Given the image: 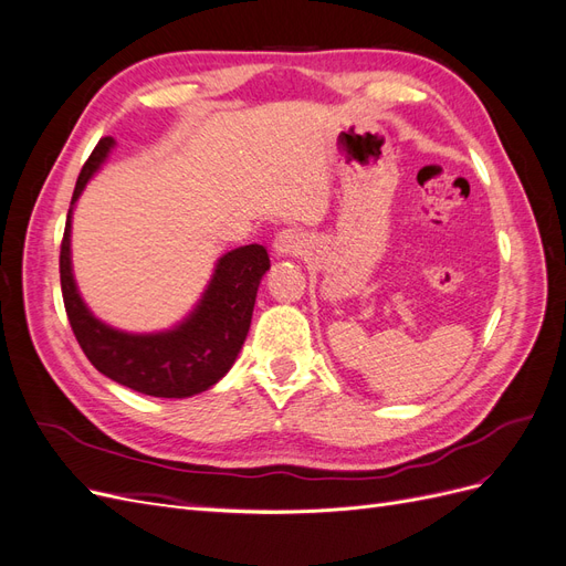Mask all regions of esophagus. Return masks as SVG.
<instances>
[{
	"mask_svg": "<svg viewBox=\"0 0 566 566\" xmlns=\"http://www.w3.org/2000/svg\"><path fill=\"white\" fill-rule=\"evenodd\" d=\"M304 250V235L297 229H283L273 238V252L276 256H297Z\"/></svg>",
	"mask_w": 566,
	"mask_h": 566,
	"instance_id": "34e87169",
	"label": "esophagus"
}]
</instances>
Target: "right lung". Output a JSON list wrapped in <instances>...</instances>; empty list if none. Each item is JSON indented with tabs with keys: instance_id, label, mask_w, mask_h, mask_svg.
<instances>
[{
	"instance_id": "add662e5",
	"label": "right lung",
	"mask_w": 566,
	"mask_h": 566,
	"mask_svg": "<svg viewBox=\"0 0 566 566\" xmlns=\"http://www.w3.org/2000/svg\"><path fill=\"white\" fill-rule=\"evenodd\" d=\"M115 142L101 139L77 177L61 241V290L71 328L84 356L106 378L160 399H184L210 389L231 370L250 331L256 287L271 262L264 245H243L219 256L196 310L172 331L134 335L98 321L82 302L71 264V214L84 186Z\"/></svg>"
}]
</instances>
